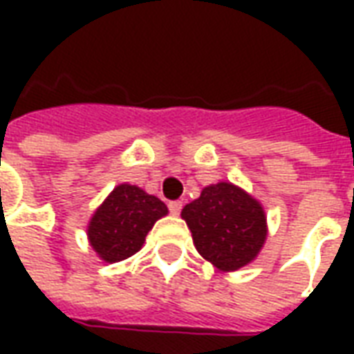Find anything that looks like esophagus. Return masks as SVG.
<instances>
[{
  "mask_svg": "<svg viewBox=\"0 0 354 354\" xmlns=\"http://www.w3.org/2000/svg\"><path fill=\"white\" fill-rule=\"evenodd\" d=\"M169 210H170V214H174V216L180 214V212H182V201H170Z\"/></svg>",
  "mask_w": 354,
  "mask_h": 354,
  "instance_id": "esophagus-1",
  "label": "esophagus"
}]
</instances>
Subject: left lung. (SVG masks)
Segmentation results:
<instances>
[{
	"instance_id": "obj_1",
	"label": "left lung",
	"mask_w": 354,
	"mask_h": 354,
	"mask_svg": "<svg viewBox=\"0 0 354 354\" xmlns=\"http://www.w3.org/2000/svg\"><path fill=\"white\" fill-rule=\"evenodd\" d=\"M197 252L220 271H237L258 256L267 237L266 212L230 182L207 185L182 210Z\"/></svg>"
}]
</instances>
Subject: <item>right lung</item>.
<instances>
[{"label":"right lung","mask_w":354,"mask_h":354,"mask_svg":"<svg viewBox=\"0 0 354 354\" xmlns=\"http://www.w3.org/2000/svg\"><path fill=\"white\" fill-rule=\"evenodd\" d=\"M167 214V205L155 195L136 185H117L88 222L91 246L108 263L127 260L142 248L153 223Z\"/></svg>","instance_id":"1"}]
</instances>
